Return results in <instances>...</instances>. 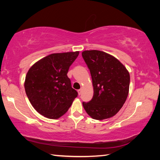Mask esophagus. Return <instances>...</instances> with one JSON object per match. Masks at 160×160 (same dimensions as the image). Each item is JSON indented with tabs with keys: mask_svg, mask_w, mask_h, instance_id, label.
<instances>
[{
	"mask_svg": "<svg viewBox=\"0 0 160 160\" xmlns=\"http://www.w3.org/2000/svg\"><path fill=\"white\" fill-rule=\"evenodd\" d=\"M81 92H82V89H80L78 90V93H79V95L81 94Z\"/></svg>",
	"mask_w": 160,
	"mask_h": 160,
	"instance_id": "34e87169",
	"label": "esophagus"
}]
</instances>
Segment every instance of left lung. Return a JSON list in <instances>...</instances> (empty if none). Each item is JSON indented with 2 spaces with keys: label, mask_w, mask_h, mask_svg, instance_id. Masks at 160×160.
I'll return each instance as SVG.
<instances>
[{
  "label": "left lung",
  "mask_w": 160,
  "mask_h": 160,
  "mask_svg": "<svg viewBox=\"0 0 160 160\" xmlns=\"http://www.w3.org/2000/svg\"><path fill=\"white\" fill-rule=\"evenodd\" d=\"M90 71L93 97L83 105L90 117L103 120L113 117L123 107L129 93L130 76L113 56L98 50L82 52Z\"/></svg>",
  "instance_id": "obj_1"
}]
</instances>
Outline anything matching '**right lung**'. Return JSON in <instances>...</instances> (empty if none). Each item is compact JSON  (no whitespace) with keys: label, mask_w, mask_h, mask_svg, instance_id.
Wrapping results in <instances>:
<instances>
[{"label":"right lung","mask_w":160,"mask_h":160,"mask_svg":"<svg viewBox=\"0 0 160 160\" xmlns=\"http://www.w3.org/2000/svg\"><path fill=\"white\" fill-rule=\"evenodd\" d=\"M79 51L53 53L35 62L27 72L25 89L32 107L49 119L63 115L77 97L67 77Z\"/></svg>","instance_id":"add662e5"}]
</instances>
